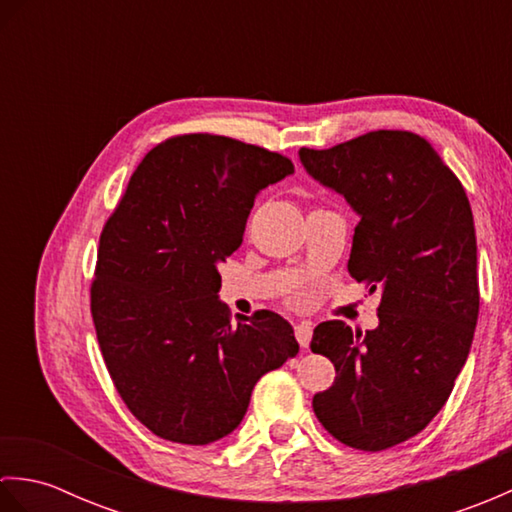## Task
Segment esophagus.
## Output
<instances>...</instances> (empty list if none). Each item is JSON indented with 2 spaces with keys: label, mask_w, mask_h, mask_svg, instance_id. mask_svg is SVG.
<instances>
[{
  "label": "esophagus",
  "mask_w": 512,
  "mask_h": 512,
  "mask_svg": "<svg viewBox=\"0 0 512 512\" xmlns=\"http://www.w3.org/2000/svg\"><path fill=\"white\" fill-rule=\"evenodd\" d=\"M295 336H297L299 345L303 347V350H306V347L310 345V339H312V325L310 323L295 325Z\"/></svg>",
  "instance_id": "1"
}]
</instances>
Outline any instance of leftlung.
<instances>
[{"label":"left lung","mask_w":512,"mask_h":512,"mask_svg":"<svg viewBox=\"0 0 512 512\" xmlns=\"http://www.w3.org/2000/svg\"><path fill=\"white\" fill-rule=\"evenodd\" d=\"M299 158L358 213L347 270L380 288L376 330L314 328L312 352L336 378L312 409L345 447L383 451L427 427L469 356L480 312L471 204L429 140L402 129L301 147Z\"/></svg>","instance_id":"1"}]
</instances>
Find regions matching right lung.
Returning a JSON list of instances; mask_svg holds the SVG:
<instances>
[{
	"label": "right lung",
	"instance_id": "right-lung-1",
	"mask_svg": "<svg viewBox=\"0 0 512 512\" xmlns=\"http://www.w3.org/2000/svg\"><path fill=\"white\" fill-rule=\"evenodd\" d=\"M292 171L242 140L173 136L107 217L90 288L96 339L127 409L158 438L200 447L228 436L257 380L297 356L279 314L233 325L217 299V266L242 244L257 193Z\"/></svg>",
	"mask_w": 512,
	"mask_h": 512
}]
</instances>
